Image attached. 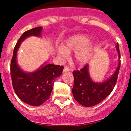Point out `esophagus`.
Segmentation results:
<instances>
[{"instance_id": "obj_1", "label": "esophagus", "mask_w": 131, "mask_h": 131, "mask_svg": "<svg viewBox=\"0 0 131 131\" xmlns=\"http://www.w3.org/2000/svg\"><path fill=\"white\" fill-rule=\"evenodd\" d=\"M70 70V68H68V67H65L64 68V69H63V72H69V71Z\"/></svg>"}]
</instances>
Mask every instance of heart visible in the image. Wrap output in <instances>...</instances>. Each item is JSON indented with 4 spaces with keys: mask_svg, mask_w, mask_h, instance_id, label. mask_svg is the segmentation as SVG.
<instances>
[{
    "mask_svg": "<svg viewBox=\"0 0 131 131\" xmlns=\"http://www.w3.org/2000/svg\"><path fill=\"white\" fill-rule=\"evenodd\" d=\"M72 52H75V59L77 64L84 65L91 60L93 55L94 47L91 43L89 42L87 35H73L64 41L63 47L58 48L57 54L60 59H64Z\"/></svg>",
    "mask_w": 131,
    "mask_h": 131,
    "instance_id": "b5f03b06",
    "label": "heart"
}]
</instances>
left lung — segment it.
I'll return each mask as SVG.
<instances>
[{"mask_svg": "<svg viewBox=\"0 0 131 131\" xmlns=\"http://www.w3.org/2000/svg\"><path fill=\"white\" fill-rule=\"evenodd\" d=\"M116 48L120 59V49L118 43ZM120 67V61L115 73L102 82L92 81L89 74L88 64L85 65L80 70L73 71L74 84L72 93L75 101L85 107L94 106L104 101L111 93L116 84Z\"/></svg>", "mask_w": 131, "mask_h": 131, "instance_id": "left-lung-1", "label": "left lung"}]
</instances>
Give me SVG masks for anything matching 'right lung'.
Listing matches in <instances>:
<instances>
[{"mask_svg":"<svg viewBox=\"0 0 131 131\" xmlns=\"http://www.w3.org/2000/svg\"><path fill=\"white\" fill-rule=\"evenodd\" d=\"M42 27L24 32L16 43L11 61V77L14 90L24 102L39 106L50 97L56 78L61 75L64 67L52 64H44L34 72H25L18 65L16 54L21 43L30 36H40Z\"/></svg>","mask_w":131,"mask_h":131,"instance_id":"1","label":"right lung"}]
</instances>
